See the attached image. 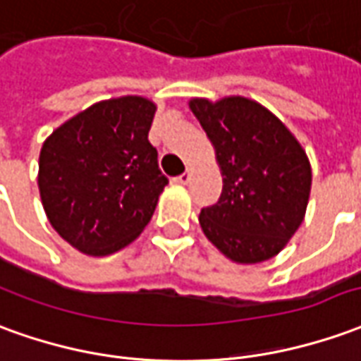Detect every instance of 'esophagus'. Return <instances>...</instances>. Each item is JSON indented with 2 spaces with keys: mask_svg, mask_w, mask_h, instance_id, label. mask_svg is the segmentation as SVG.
Segmentation results:
<instances>
[{
  "mask_svg": "<svg viewBox=\"0 0 361 361\" xmlns=\"http://www.w3.org/2000/svg\"><path fill=\"white\" fill-rule=\"evenodd\" d=\"M189 180H191V173L189 172H183L181 176H178V178H176V181H178V183H183V185H185Z\"/></svg>",
  "mask_w": 361,
  "mask_h": 361,
  "instance_id": "1",
  "label": "esophagus"
}]
</instances>
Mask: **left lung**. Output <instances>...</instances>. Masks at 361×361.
<instances>
[{
	"mask_svg": "<svg viewBox=\"0 0 361 361\" xmlns=\"http://www.w3.org/2000/svg\"><path fill=\"white\" fill-rule=\"evenodd\" d=\"M189 109L215 146L223 193L201 209L209 240L236 264L274 258L303 223L311 164L289 128L258 102L195 97Z\"/></svg>",
	"mask_w": 361,
	"mask_h": 361,
	"instance_id": "1",
	"label": "left lung"
}]
</instances>
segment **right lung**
<instances>
[{"instance_id":"obj_1","label":"right lung","mask_w":361,"mask_h":361,"mask_svg":"<svg viewBox=\"0 0 361 361\" xmlns=\"http://www.w3.org/2000/svg\"><path fill=\"white\" fill-rule=\"evenodd\" d=\"M156 105L140 95L93 103L40 148L39 191L52 228L75 250L107 256L145 231L168 183L148 142Z\"/></svg>"}]
</instances>
